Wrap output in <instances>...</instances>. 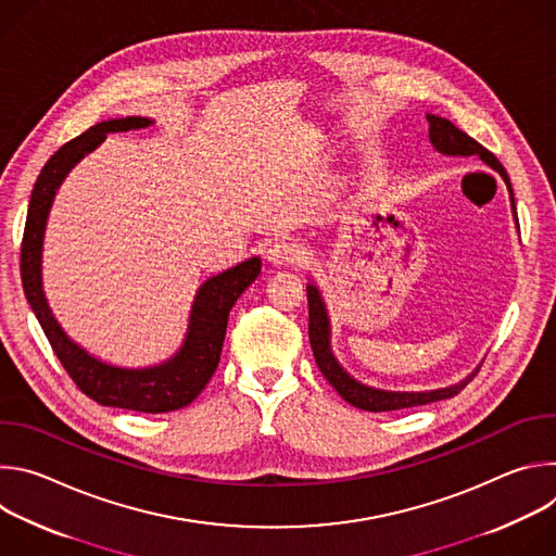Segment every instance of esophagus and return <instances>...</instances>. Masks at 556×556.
Here are the masks:
<instances>
[{
    "mask_svg": "<svg viewBox=\"0 0 556 556\" xmlns=\"http://www.w3.org/2000/svg\"><path fill=\"white\" fill-rule=\"evenodd\" d=\"M266 260L268 264H273L275 268H283V266H290V264H296L301 262V249L292 242H286V240H279V242H273L266 251Z\"/></svg>",
    "mask_w": 556,
    "mask_h": 556,
    "instance_id": "1",
    "label": "esophagus"
}]
</instances>
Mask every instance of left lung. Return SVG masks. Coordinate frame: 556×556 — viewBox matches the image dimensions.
I'll use <instances>...</instances> for the list:
<instances>
[{
	"label": "left lung",
	"mask_w": 556,
	"mask_h": 556,
	"mask_svg": "<svg viewBox=\"0 0 556 556\" xmlns=\"http://www.w3.org/2000/svg\"><path fill=\"white\" fill-rule=\"evenodd\" d=\"M427 121H429V140L435 151H440L444 155H480L482 163H486L491 169H495L504 178L508 193H510L513 217L517 224L510 178L497 157L486 147H482L478 140H472L468 134L457 129L451 121L435 116V114H427ZM517 228H519V224H517ZM307 307H309L307 334H309V345H312L316 365H319V369L328 378V382L341 393V399H345L350 405H354L363 412H395V409L420 407V405H429L435 401L453 399V395H457L482 367V365H478L466 378H462L459 382H455L451 387L431 389V391H387V389H376V387L363 384L361 380H356L341 367V363L337 361V356L332 352V328H330L328 307L321 296V290L316 288L314 281L307 283Z\"/></svg>",
	"instance_id": "obj_1"
}]
</instances>
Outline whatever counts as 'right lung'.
Returning a JSON list of instances; mask_svg holds the SVG:
<instances>
[{
  "mask_svg": "<svg viewBox=\"0 0 556 556\" xmlns=\"http://www.w3.org/2000/svg\"><path fill=\"white\" fill-rule=\"evenodd\" d=\"M153 125L151 118L144 116H125L103 121L74 140L65 142L46 167L41 169L24 228L22 242V283L26 299L39 319L56 358L86 395L103 407H118L142 414H167L191 405L198 393L206 387L213 371L217 369L228 312L240 299V294L257 279L262 270V260L251 257L228 270H222L208 277L195 292L189 326L180 350L157 365L151 367H118L110 365L86 348L72 341L65 330L54 319L48 305L43 281H41V253H43V235L48 215L54 202L59 187L65 176L92 153L108 134L144 129Z\"/></svg>",
  "mask_w": 556,
  "mask_h": 556,
  "instance_id": "obj_1",
  "label": "right lung"
}]
</instances>
